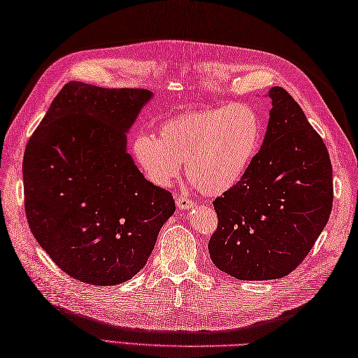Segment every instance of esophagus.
I'll return each instance as SVG.
<instances>
[{"label":"esophagus","instance_id":"esophagus-1","mask_svg":"<svg viewBox=\"0 0 358 358\" xmlns=\"http://www.w3.org/2000/svg\"><path fill=\"white\" fill-rule=\"evenodd\" d=\"M174 197H176V203H178L179 209H188V208H193L194 206L193 200H191L187 196H184V194H176Z\"/></svg>","mask_w":358,"mask_h":358}]
</instances>
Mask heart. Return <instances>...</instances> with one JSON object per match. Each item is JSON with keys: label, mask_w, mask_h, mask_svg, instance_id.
Segmentation results:
<instances>
[{"label": "heart", "mask_w": 358, "mask_h": 358, "mask_svg": "<svg viewBox=\"0 0 358 358\" xmlns=\"http://www.w3.org/2000/svg\"><path fill=\"white\" fill-rule=\"evenodd\" d=\"M264 123L250 103L189 110L161 123L158 136L138 135L132 150L155 185L169 187L184 162L200 193L220 196L245 176L263 143Z\"/></svg>", "instance_id": "b5f03b06"}]
</instances>
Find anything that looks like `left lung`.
Returning a JSON list of instances; mask_svg holds the SVG:
<instances>
[{
	"label": "left lung",
	"instance_id": "1",
	"mask_svg": "<svg viewBox=\"0 0 358 358\" xmlns=\"http://www.w3.org/2000/svg\"><path fill=\"white\" fill-rule=\"evenodd\" d=\"M272 109L261 150L245 176L213 205L208 243L222 272L241 281L278 280L298 267L333 208V167L324 139L292 95L268 91Z\"/></svg>",
	"mask_w": 358,
	"mask_h": 358
}]
</instances>
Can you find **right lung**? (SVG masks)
Here are the masks:
<instances>
[{
	"label": "right lung",
	"mask_w": 358,
	"mask_h": 358,
	"mask_svg": "<svg viewBox=\"0 0 358 358\" xmlns=\"http://www.w3.org/2000/svg\"><path fill=\"white\" fill-rule=\"evenodd\" d=\"M152 92L66 83L30 136L22 162L34 238L77 281L117 285L141 270L176 209L126 150Z\"/></svg>",
	"instance_id": "1"
}]
</instances>
